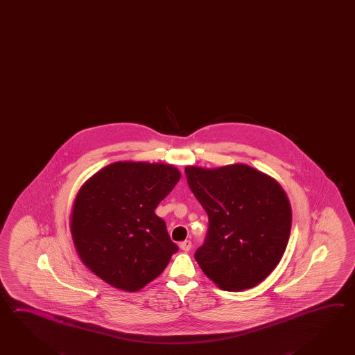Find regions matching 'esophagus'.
Returning <instances> with one entry per match:
<instances>
[{"instance_id": "obj_1", "label": "esophagus", "mask_w": 355, "mask_h": 355, "mask_svg": "<svg viewBox=\"0 0 355 355\" xmlns=\"http://www.w3.org/2000/svg\"><path fill=\"white\" fill-rule=\"evenodd\" d=\"M180 248H181L182 250H184V252H189V249L192 248V243L189 240H184V241L180 243Z\"/></svg>"}]
</instances>
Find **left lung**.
<instances>
[{"label": "left lung", "instance_id": "1", "mask_svg": "<svg viewBox=\"0 0 355 355\" xmlns=\"http://www.w3.org/2000/svg\"><path fill=\"white\" fill-rule=\"evenodd\" d=\"M189 189L209 216L195 258L221 290H249L282 259L292 212L278 182L246 164L184 169Z\"/></svg>", "mask_w": 355, "mask_h": 355}]
</instances>
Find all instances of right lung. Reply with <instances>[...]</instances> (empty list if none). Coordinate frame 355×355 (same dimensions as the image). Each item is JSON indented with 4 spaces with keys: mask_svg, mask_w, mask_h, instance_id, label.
Instances as JSON below:
<instances>
[{
    "mask_svg": "<svg viewBox=\"0 0 355 355\" xmlns=\"http://www.w3.org/2000/svg\"><path fill=\"white\" fill-rule=\"evenodd\" d=\"M181 178L175 166L116 162L94 174L74 200L71 232L80 261L112 287L135 292L178 252L154 210Z\"/></svg>",
    "mask_w": 355,
    "mask_h": 355,
    "instance_id": "right-lung-1",
    "label": "right lung"
}]
</instances>
